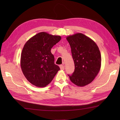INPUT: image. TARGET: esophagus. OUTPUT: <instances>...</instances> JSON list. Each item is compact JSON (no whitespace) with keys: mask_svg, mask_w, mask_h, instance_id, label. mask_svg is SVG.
I'll return each mask as SVG.
<instances>
[{"mask_svg":"<svg viewBox=\"0 0 120 120\" xmlns=\"http://www.w3.org/2000/svg\"><path fill=\"white\" fill-rule=\"evenodd\" d=\"M60 68L61 70H64V65H60Z\"/></svg>","mask_w":120,"mask_h":120,"instance_id":"34e87169","label":"esophagus"}]
</instances>
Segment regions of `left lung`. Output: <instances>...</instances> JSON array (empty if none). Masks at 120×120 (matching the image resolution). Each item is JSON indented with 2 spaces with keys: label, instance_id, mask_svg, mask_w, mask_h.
Here are the masks:
<instances>
[{
  "label": "left lung",
  "instance_id": "left-lung-1",
  "mask_svg": "<svg viewBox=\"0 0 120 120\" xmlns=\"http://www.w3.org/2000/svg\"><path fill=\"white\" fill-rule=\"evenodd\" d=\"M67 40L70 45L75 64L72 74H68L70 80L79 86L87 85L100 70V51L93 40L82 34L70 35Z\"/></svg>",
  "mask_w": 120,
  "mask_h": 120
}]
</instances>
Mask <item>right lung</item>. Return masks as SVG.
Wrapping results in <instances>:
<instances>
[{
  "label": "right lung",
  "instance_id": "add662e5",
  "mask_svg": "<svg viewBox=\"0 0 120 120\" xmlns=\"http://www.w3.org/2000/svg\"><path fill=\"white\" fill-rule=\"evenodd\" d=\"M61 38L42 32L25 44L22 52L21 66L25 77L33 85L38 87L46 86L60 70V68L55 64L54 56L50 50Z\"/></svg>",
  "mask_w": 120,
  "mask_h": 120
}]
</instances>
